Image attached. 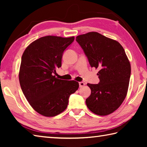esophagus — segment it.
<instances>
[{"label": "esophagus", "mask_w": 147, "mask_h": 147, "mask_svg": "<svg viewBox=\"0 0 147 147\" xmlns=\"http://www.w3.org/2000/svg\"><path fill=\"white\" fill-rule=\"evenodd\" d=\"M85 83H84V82H80V83H79V85H80V88H82V87L85 86Z\"/></svg>", "instance_id": "esophagus-1"}]
</instances>
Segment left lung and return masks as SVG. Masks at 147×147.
I'll return each instance as SVG.
<instances>
[{
    "instance_id": "8db88e82",
    "label": "left lung",
    "mask_w": 147,
    "mask_h": 147,
    "mask_svg": "<svg viewBox=\"0 0 147 147\" xmlns=\"http://www.w3.org/2000/svg\"><path fill=\"white\" fill-rule=\"evenodd\" d=\"M92 67L98 69V84H90L91 95L86 104L93 113L107 115L125 99L131 76V65L124 49L116 40L97 32L76 36Z\"/></svg>"
}]
</instances>
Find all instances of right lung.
<instances>
[{
    "instance_id": "obj_1",
    "label": "right lung",
    "mask_w": 147,
    "mask_h": 147,
    "mask_svg": "<svg viewBox=\"0 0 147 147\" xmlns=\"http://www.w3.org/2000/svg\"><path fill=\"white\" fill-rule=\"evenodd\" d=\"M74 37H41L27 47L21 57L19 80L23 94L33 109L45 117H54L67 108L69 96L78 89L76 81L54 76L62 57Z\"/></svg>"
}]
</instances>
